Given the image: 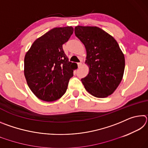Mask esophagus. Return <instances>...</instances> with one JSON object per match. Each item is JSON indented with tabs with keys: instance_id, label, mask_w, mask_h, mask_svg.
<instances>
[{
	"instance_id": "1",
	"label": "esophagus",
	"mask_w": 148,
	"mask_h": 148,
	"mask_svg": "<svg viewBox=\"0 0 148 148\" xmlns=\"http://www.w3.org/2000/svg\"><path fill=\"white\" fill-rule=\"evenodd\" d=\"M77 66H78L79 68H80V67H81V66H82V62H78V63H77Z\"/></svg>"
}]
</instances>
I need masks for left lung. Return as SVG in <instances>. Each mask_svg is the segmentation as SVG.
I'll list each match as a JSON object with an SVG mask.
<instances>
[{"instance_id": "left-lung-1", "label": "left lung", "mask_w": 148, "mask_h": 148, "mask_svg": "<svg viewBox=\"0 0 148 148\" xmlns=\"http://www.w3.org/2000/svg\"><path fill=\"white\" fill-rule=\"evenodd\" d=\"M74 32L86 47V63L89 74L81 79L92 96L105 98L121 83L125 70V57L117 41L97 27L77 26Z\"/></svg>"}]
</instances>
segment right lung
<instances>
[{
  "instance_id": "right-lung-1",
  "label": "right lung",
  "mask_w": 148,
  "mask_h": 148,
  "mask_svg": "<svg viewBox=\"0 0 148 148\" xmlns=\"http://www.w3.org/2000/svg\"><path fill=\"white\" fill-rule=\"evenodd\" d=\"M74 32L72 27H56L37 38L24 59V74L30 89L42 101L53 102L66 91L77 64L69 61L62 44Z\"/></svg>"
}]
</instances>
